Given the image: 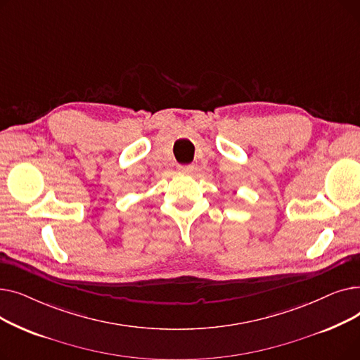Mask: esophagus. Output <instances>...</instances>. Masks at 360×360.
I'll return each mask as SVG.
<instances>
[{
	"label": "esophagus",
	"mask_w": 360,
	"mask_h": 360,
	"mask_svg": "<svg viewBox=\"0 0 360 360\" xmlns=\"http://www.w3.org/2000/svg\"><path fill=\"white\" fill-rule=\"evenodd\" d=\"M193 170H194L193 165H179L178 166V172H181V174H191Z\"/></svg>",
	"instance_id": "1"
}]
</instances>
